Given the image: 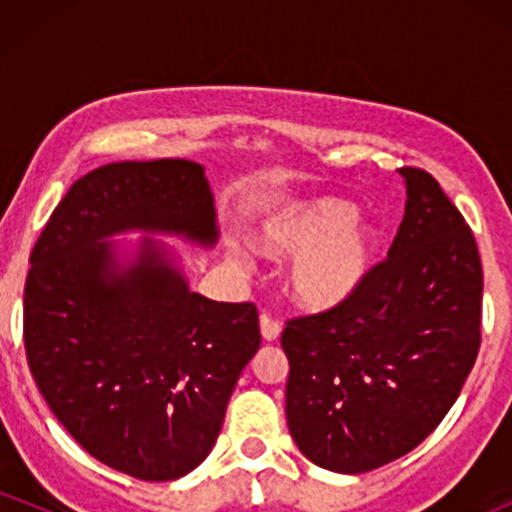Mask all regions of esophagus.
Masks as SVG:
<instances>
[{
  "instance_id": "obj_1",
  "label": "esophagus",
  "mask_w": 512,
  "mask_h": 512,
  "mask_svg": "<svg viewBox=\"0 0 512 512\" xmlns=\"http://www.w3.org/2000/svg\"><path fill=\"white\" fill-rule=\"evenodd\" d=\"M260 330H262L264 342H276V339H279V334H281V322L274 320L272 315L264 313L260 317Z\"/></svg>"
}]
</instances>
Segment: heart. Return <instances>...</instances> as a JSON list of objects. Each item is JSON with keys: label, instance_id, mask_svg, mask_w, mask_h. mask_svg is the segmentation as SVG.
<instances>
[{"label": "heart", "instance_id": "b5f03b06", "mask_svg": "<svg viewBox=\"0 0 512 512\" xmlns=\"http://www.w3.org/2000/svg\"><path fill=\"white\" fill-rule=\"evenodd\" d=\"M356 209L337 197L286 207L260 228V245L272 255H293L286 289L298 305L327 310L344 303L373 267L375 233L358 223Z\"/></svg>", "mask_w": 512, "mask_h": 512}]
</instances>
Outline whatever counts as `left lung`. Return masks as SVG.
<instances>
[{
	"label": "left lung",
	"mask_w": 512,
	"mask_h": 512,
	"mask_svg": "<svg viewBox=\"0 0 512 512\" xmlns=\"http://www.w3.org/2000/svg\"><path fill=\"white\" fill-rule=\"evenodd\" d=\"M404 219L351 298L281 332L286 421L317 467L361 474L407 455L477 361L484 274L464 216L421 168H399Z\"/></svg>",
	"instance_id": "obj_1"
}]
</instances>
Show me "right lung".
Masks as SVG:
<instances>
[{
    "mask_svg": "<svg viewBox=\"0 0 512 512\" xmlns=\"http://www.w3.org/2000/svg\"><path fill=\"white\" fill-rule=\"evenodd\" d=\"M170 233L211 248L216 209L185 158L108 163L69 187L31 252L23 344L40 395L88 455L142 481L185 477L214 448L240 373L260 349L252 303L190 291Z\"/></svg>",
    "mask_w": 512,
    "mask_h": 512,
    "instance_id": "add662e5",
    "label": "right lung"
}]
</instances>
